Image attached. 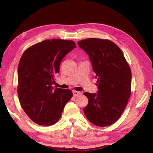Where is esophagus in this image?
Masks as SVG:
<instances>
[{
  "mask_svg": "<svg viewBox=\"0 0 153 153\" xmlns=\"http://www.w3.org/2000/svg\"><path fill=\"white\" fill-rule=\"evenodd\" d=\"M73 96H78L80 95L82 93H81L80 92L76 91H73Z\"/></svg>",
  "mask_w": 153,
  "mask_h": 153,
  "instance_id": "1",
  "label": "esophagus"
}]
</instances>
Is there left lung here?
I'll use <instances>...</instances> for the list:
<instances>
[{"label":"left lung","instance_id":"obj_1","mask_svg":"<svg viewBox=\"0 0 153 153\" xmlns=\"http://www.w3.org/2000/svg\"><path fill=\"white\" fill-rule=\"evenodd\" d=\"M78 45L89 56L98 85V94L84 92L89 103L84 112L94 125L109 126L121 117L130 97V68L121 49L110 40L87 38Z\"/></svg>","mask_w":153,"mask_h":153}]
</instances>
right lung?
<instances>
[{
  "label": "right lung",
  "mask_w": 153,
  "mask_h": 153,
  "mask_svg": "<svg viewBox=\"0 0 153 153\" xmlns=\"http://www.w3.org/2000/svg\"><path fill=\"white\" fill-rule=\"evenodd\" d=\"M73 41L47 39L23 53L18 68V95L28 117L41 126H51L61 118L71 90L54 88L55 76L62 59L76 48Z\"/></svg>",
  "instance_id": "add662e5"
}]
</instances>
